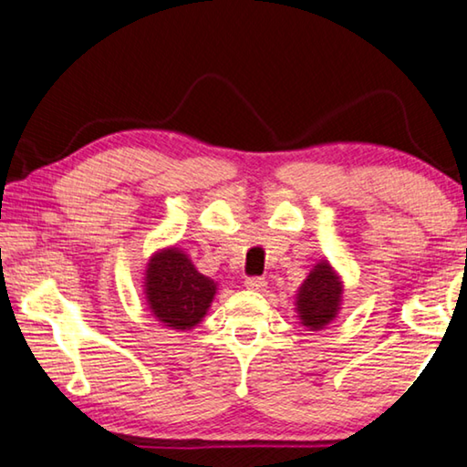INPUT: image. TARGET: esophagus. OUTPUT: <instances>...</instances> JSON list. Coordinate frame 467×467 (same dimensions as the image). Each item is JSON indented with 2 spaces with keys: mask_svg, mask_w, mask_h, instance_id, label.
Returning <instances> with one entry per match:
<instances>
[{
  "mask_svg": "<svg viewBox=\"0 0 467 467\" xmlns=\"http://www.w3.org/2000/svg\"><path fill=\"white\" fill-rule=\"evenodd\" d=\"M244 285H246V289H252V292H265L266 281L261 277H250V279H246V284Z\"/></svg>",
  "mask_w": 467,
  "mask_h": 467,
  "instance_id": "1",
  "label": "esophagus"
}]
</instances>
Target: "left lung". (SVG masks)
<instances>
[{
	"instance_id": "8db88e82",
	"label": "left lung",
	"mask_w": 467,
	"mask_h": 467,
	"mask_svg": "<svg viewBox=\"0 0 467 467\" xmlns=\"http://www.w3.org/2000/svg\"><path fill=\"white\" fill-rule=\"evenodd\" d=\"M343 279L328 261H318L296 294V312L308 331H320L337 318Z\"/></svg>"
}]
</instances>
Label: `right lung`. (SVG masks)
<instances>
[{"mask_svg":"<svg viewBox=\"0 0 467 467\" xmlns=\"http://www.w3.org/2000/svg\"><path fill=\"white\" fill-rule=\"evenodd\" d=\"M142 284L150 315L173 331H190L201 325L217 294L215 281L198 271L178 246L152 252Z\"/></svg>","mask_w":467,"mask_h":467,"instance_id":"add662e5","label":"right lung"}]
</instances>
